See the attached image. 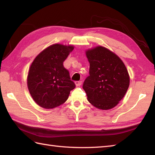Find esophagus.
<instances>
[{
	"mask_svg": "<svg viewBox=\"0 0 155 155\" xmlns=\"http://www.w3.org/2000/svg\"><path fill=\"white\" fill-rule=\"evenodd\" d=\"M81 84H82V81H75V84L77 87L81 86Z\"/></svg>",
	"mask_w": 155,
	"mask_h": 155,
	"instance_id": "1",
	"label": "esophagus"
}]
</instances>
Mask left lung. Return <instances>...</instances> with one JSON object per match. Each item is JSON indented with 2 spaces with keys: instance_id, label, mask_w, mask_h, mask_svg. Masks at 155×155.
<instances>
[{
  "instance_id": "8db88e82",
  "label": "left lung",
  "mask_w": 155,
  "mask_h": 155,
  "mask_svg": "<svg viewBox=\"0 0 155 155\" xmlns=\"http://www.w3.org/2000/svg\"><path fill=\"white\" fill-rule=\"evenodd\" d=\"M90 62L89 76L83 88L89 103L98 108L114 107L126 94L130 78L120 58L108 49L97 47L86 52Z\"/></svg>"
}]
</instances>
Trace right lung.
<instances>
[{"mask_svg":"<svg viewBox=\"0 0 155 155\" xmlns=\"http://www.w3.org/2000/svg\"><path fill=\"white\" fill-rule=\"evenodd\" d=\"M74 49L72 46L55 44L42 51L31 66L27 84L30 94L39 106L53 108L68 99L76 85L71 80L63 62Z\"/></svg>","mask_w":155,"mask_h":155,"instance_id":"1","label":"right lung"}]
</instances>
